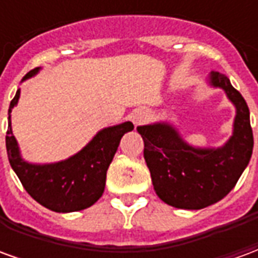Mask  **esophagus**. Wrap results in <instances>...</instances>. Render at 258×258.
<instances>
[{
  "label": "esophagus",
  "mask_w": 258,
  "mask_h": 258,
  "mask_svg": "<svg viewBox=\"0 0 258 258\" xmlns=\"http://www.w3.org/2000/svg\"><path fill=\"white\" fill-rule=\"evenodd\" d=\"M146 120H148V113L144 109H138V110H135L133 113V123H134L135 127L137 125H142Z\"/></svg>",
  "instance_id": "obj_1"
}]
</instances>
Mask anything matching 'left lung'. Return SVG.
I'll list each match as a JSON object with an SVG mask.
<instances>
[{
    "label": "left lung",
    "instance_id": "obj_1",
    "mask_svg": "<svg viewBox=\"0 0 258 258\" xmlns=\"http://www.w3.org/2000/svg\"><path fill=\"white\" fill-rule=\"evenodd\" d=\"M210 84L225 91L236 107L232 137L221 148L188 145L168 123L138 127L144 157L157 196L177 209L199 210L225 198L238 182L253 152L247 103L225 74L211 72Z\"/></svg>",
    "mask_w": 258,
    "mask_h": 258
}]
</instances>
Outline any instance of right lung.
I'll return each mask as SVG.
<instances>
[{"label":"right lung","mask_w":258,"mask_h":258,"mask_svg":"<svg viewBox=\"0 0 258 258\" xmlns=\"http://www.w3.org/2000/svg\"><path fill=\"white\" fill-rule=\"evenodd\" d=\"M30 70L23 80L38 73ZM22 80V81H23ZM20 90L11 101L8 131L5 137L11 167L19 177L23 188L33 199L56 213L84 210L99 199L105 190L106 171L125 133L134 130L131 121L101 130L74 156L51 164H33L20 156L19 146L11 128V112L19 101Z\"/></svg>","instance_id":"right-lung-1"}]
</instances>
